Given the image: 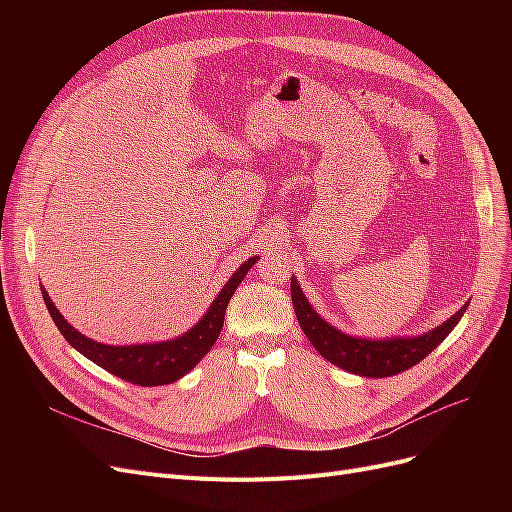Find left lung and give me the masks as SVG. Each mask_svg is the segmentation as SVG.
Instances as JSON below:
<instances>
[{
    "mask_svg": "<svg viewBox=\"0 0 512 512\" xmlns=\"http://www.w3.org/2000/svg\"><path fill=\"white\" fill-rule=\"evenodd\" d=\"M292 305L294 314L301 324L303 333L307 335L312 346L327 359L329 363L342 367L350 374H359L367 378H386L401 374L412 365L421 363L425 356L438 348L446 335L455 329V324L466 312L468 303L463 305L455 316L442 322L433 331L418 335V337H391V339H363L346 335L339 329L331 327L327 320H322L314 307L309 305L297 277L290 280Z\"/></svg>",
    "mask_w": 512,
    "mask_h": 512,
    "instance_id": "8db88e82",
    "label": "left lung"
}]
</instances>
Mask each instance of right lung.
Wrapping results in <instances>:
<instances>
[{
  "label": "right lung",
  "instance_id": "1",
  "mask_svg": "<svg viewBox=\"0 0 512 512\" xmlns=\"http://www.w3.org/2000/svg\"><path fill=\"white\" fill-rule=\"evenodd\" d=\"M258 256H252L245 260L243 265L230 277L228 284L220 290L218 297L211 303V307L205 312L190 331H185L181 337L166 339V342L158 344H136V346H108L94 342V339L85 337L83 333L76 331L72 324L59 314V309L51 301L49 292L42 288V299L49 307V314L53 322L57 324L59 333L64 335L66 342L79 350L89 361H94L108 374H113L121 380L138 384V386H162L177 382L188 374L190 369L196 367V363L211 350V346L218 339L222 327H224V314L226 305L232 294H235L237 286L243 282L254 265Z\"/></svg>",
  "mask_w": 512,
  "mask_h": 512
}]
</instances>
